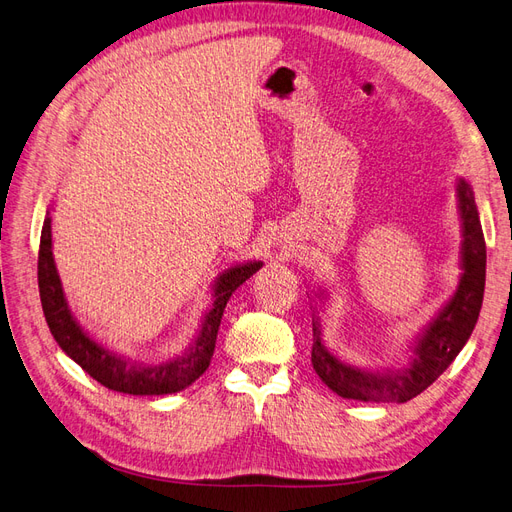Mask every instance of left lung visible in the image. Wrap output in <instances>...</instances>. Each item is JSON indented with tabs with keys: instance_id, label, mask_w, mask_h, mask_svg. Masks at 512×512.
<instances>
[{
	"instance_id": "8db88e82",
	"label": "left lung",
	"mask_w": 512,
	"mask_h": 512,
	"mask_svg": "<svg viewBox=\"0 0 512 512\" xmlns=\"http://www.w3.org/2000/svg\"><path fill=\"white\" fill-rule=\"evenodd\" d=\"M459 207L463 218V277L451 303L418 339L414 359L401 374H365V371L339 363L322 346L318 324L312 320V365L320 380L339 397L376 401V404H404L436 382L444 369L455 361L459 350L466 346L478 320L480 305H483L487 267L483 226L478 220L472 188L466 181H459Z\"/></svg>"
}]
</instances>
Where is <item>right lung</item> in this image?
Listing matches in <instances>:
<instances>
[{
  "mask_svg": "<svg viewBox=\"0 0 512 512\" xmlns=\"http://www.w3.org/2000/svg\"><path fill=\"white\" fill-rule=\"evenodd\" d=\"M260 267L262 262H247V265L228 269L220 277L218 286H215L213 307L207 314L203 329H200L196 342L192 344L188 354L162 365H132L121 361L115 354L100 348L94 339H89L79 324H76V320L70 316L64 292H61V282L53 262L49 215H46L40 237L38 288L44 318L49 322V329L57 339V344L68 356H72L91 378L98 380L106 389L126 395H168L185 389V386H190L194 380L205 374V369L211 363L215 339H218V329L230 294L235 292L247 277H252Z\"/></svg>",
  "mask_w": 512,
  "mask_h": 512,
  "instance_id": "right-lung-1",
  "label": "right lung"
}]
</instances>
